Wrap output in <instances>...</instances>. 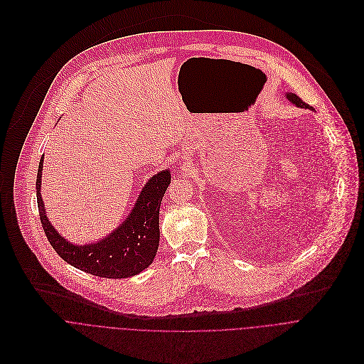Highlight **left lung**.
<instances>
[{
    "mask_svg": "<svg viewBox=\"0 0 364 364\" xmlns=\"http://www.w3.org/2000/svg\"><path fill=\"white\" fill-rule=\"evenodd\" d=\"M287 97H288V100L289 102H293L296 106H299V107H306V109H310V105H307V103H304L297 95H294V93H288L287 95Z\"/></svg>",
    "mask_w": 364,
    "mask_h": 364,
    "instance_id": "1",
    "label": "left lung"
}]
</instances>
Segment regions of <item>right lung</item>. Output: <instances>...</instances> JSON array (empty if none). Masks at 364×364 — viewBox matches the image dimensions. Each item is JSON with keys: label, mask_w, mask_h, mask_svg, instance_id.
I'll return each instance as SVG.
<instances>
[{"label": "right lung", "mask_w": 364, "mask_h": 364, "mask_svg": "<svg viewBox=\"0 0 364 364\" xmlns=\"http://www.w3.org/2000/svg\"><path fill=\"white\" fill-rule=\"evenodd\" d=\"M43 158L37 172V205L46 237L70 265L103 278H127L148 268L159 247V208L171 183L169 171L155 175L143 188L127 220L112 235L96 244L73 245L51 227L40 196Z\"/></svg>", "instance_id": "add662e5"}]
</instances>
